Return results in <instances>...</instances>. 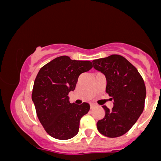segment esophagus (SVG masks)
<instances>
[{
  "label": "esophagus",
  "mask_w": 161,
  "mask_h": 161,
  "mask_svg": "<svg viewBox=\"0 0 161 161\" xmlns=\"http://www.w3.org/2000/svg\"><path fill=\"white\" fill-rule=\"evenodd\" d=\"M95 107H96L95 104H90V108H91V110H92V109L95 108Z\"/></svg>",
  "instance_id": "1"
}]
</instances>
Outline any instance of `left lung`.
<instances>
[{
    "label": "left lung",
    "mask_w": 161,
    "mask_h": 161,
    "mask_svg": "<svg viewBox=\"0 0 161 161\" xmlns=\"http://www.w3.org/2000/svg\"><path fill=\"white\" fill-rule=\"evenodd\" d=\"M92 63L106 77V92L114 101L111 110L103 106L105 116L97 121V130L107 137H119L132 128L143 112L145 82L137 69L120 55L112 54Z\"/></svg>",
    "instance_id": "8db88e82"
}]
</instances>
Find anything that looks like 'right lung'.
I'll return each mask as SVG.
<instances>
[{
	"mask_svg": "<svg viewBox=\"0 0 161 161\" xmlns=\"http://www.w3.org/2000/svg\"><path fill=\"white\" fill-rule=\"evenodd\" d=\"M92 68L91 61L60 56L42 66L37 74L32 99L40 123L53 138L69 139L79 132V122L90 105L71 104L68 94L75 89L79 75Z\"/></svg>",
	"mask_w": 161,
	"mask_h": 161,
	"instance_id": "right-lung-1",
	"label": "right lung"
}]
</instances>
